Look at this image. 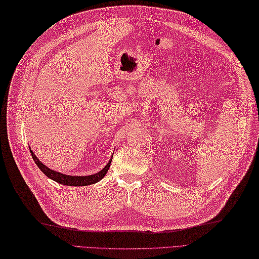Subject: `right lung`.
<instances>
[{
    "instance_id": "obj_1",
    "label": "right lung",
    "mask_w": 259,
    "mask_h": 259,
    "mask_svg": "<svg viewBox=\"0 0 259 259\" xmlns=\"http://www.w3.org/2000/svg\"><path fill=\"white\" fill-rule=\"evenodd\" d=\"M30 152H31V156L33 158V160H34V162L36 163V166L38 167V169H40L41 171L47 176V177L54 180L58 184H61V185H64V186H74V187L88 186V185H92V184L98 183V181H100L104 177V176L107 175L108 170L110 168V164H111L112 157H113V155H112L111 159H110L109 162L106 164V167L101 169L100 171L97 172V174L88 175V176H70V175H64L62 172L56 171V170L47 167L45 163L38 160L37 157L34 155V152L31 150V148H30Z\"/></svg>"
}]
</instances>
